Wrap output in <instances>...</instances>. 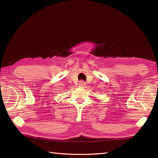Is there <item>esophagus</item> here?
I'll return each mask as SVG.
<instances>
[{
	"label": "esophagus",
	"instance_id": "obj_1",
	"mask_svg": "<svg viewBox=\"0 0 158 158\" xmlns=\"http://www.w3.org/2000/svg\"><path fill=\"white\" fill-rule=\"evenodd\" d=\"M79 85H81V86H84V85H85V82H84V81H79Z\"/></svg>",
	"mask_w": 158,
	"mask_h": 158
}]
</instances>
